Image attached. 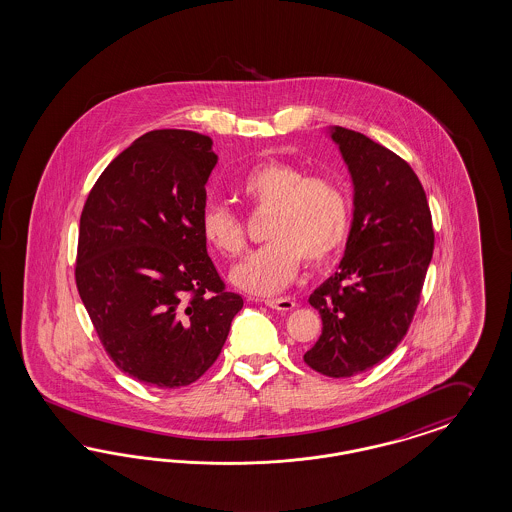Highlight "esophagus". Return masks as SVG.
<instances>
[{
    "label": "esophagus",
    "mask_w": 512,
    "mask_h": 512,
    "mask_svg": "<svg viewBox=\"0 0 512 512\" xmlns=\"http://www.w3.org/2000/svg\"><path fill=\"white\" fill-rule=\"evenodd\" d=\"M265 304L268 308L278 310V312H289L295 308V300L291 299H266Z\"/></svg>",
    "instance_id": "1"
}]
</instances>
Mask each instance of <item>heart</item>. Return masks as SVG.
<instances>
[{
  "label": "heart",
  "mask_w": 512,
  "mask_h": 512,
  "mask_svg": "<svg viewBox=\"0 0 512 512\" xmlns=\"http://www.w3.org/2000/svg\"><path fill=\"white\" fill-rule=\"evenodd\" d=\"M236 194L253 210H268L263 225L266 244L232 266L230 280L251 295H274L297 276L300 261L321 266L333 261L350 230V198L329 177H308L293 162L265 160L246 172ZM200 234L225 257L246 246L240 217L227 206L212 204L200 217Z\"/></svg>",
  "instance_id": "heart-1"
}]
</instances>
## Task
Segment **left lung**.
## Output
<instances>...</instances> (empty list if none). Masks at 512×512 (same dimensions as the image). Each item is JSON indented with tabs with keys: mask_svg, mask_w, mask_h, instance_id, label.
<instances>
[{
	"mask_svg": "<svg viewBox=\"0 0 512 512\" xmlns=\"http://www.w3.org/2000/svg\"><path fill=\"white\" fill-rule=\"evenodd\" d=\"M353 181V221L338 272L308 302L323 321L304 363L331 378L386 359L420 304L435 232L422 183L406 160L361 132L331 130Z\"/></svg>",
	"mask_w": 512,
	"mask_h": 512,
	"instance_id": "8db88e82",
	"label": "left lung"
}]
</instances>
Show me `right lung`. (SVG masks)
<instances>
[{"label": "right lung", "instance_id": "1", "mask_svg": "<svg viewBox=\"0 0 512 512\" xmlns=\"http://www.w3.org/2000/svg\"><path fill=\"white\" fill-rule=\"evenodd\" d=\"M215 164L208 136L151 130L111 160L81 213L79 297L111 361L153 388L196 382L244 306L200 234Z\"/></svg>", "mask_w": 512, "mask_h": 512}]
</instances>
